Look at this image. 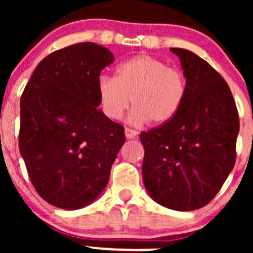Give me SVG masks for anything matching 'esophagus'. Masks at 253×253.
Here are the masks:
<instances>
[{
	"mask_svg": "<svg viewBox=\"0 0 253 253\" xmlns=\"http://www.w3.org/2000/svg\"><path fill=\"white\" fill-rule=\"evenodd\" d=\"M125 136H126V138H128V139L134 138V137L137 136V132L134 131V129H131V128H125Z\"/></svg>",
	"mask_w": 253,
	"mask_h": 253,
	"instance_id": "1",
	"label": "esophagus"
}]
</instances>
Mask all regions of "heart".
<instances>
[{"label": "heart", "instance_id": "1", "mask_svg": "<svg viewBox=\"0 0 253 253\" xmlns=\"http://www.w3.org/2000/svg\"><path fill=\"white\" fill-rule=\"evenodd\" d=\"M187 83L182 72L157 57L138 55L117 67L115 78L100 77L96 84L99 105L108 119L117 121L129 103L132 124L164 125L185 101Z\"/></svg>", "mask_w": 253, "mask_h": 253}]
</instances>
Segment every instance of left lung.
<instances>
[{"mask_svg":"<svg viewBox=\"0 0 253 253\" xmlns=\"http://www.w3.org/2000/svg\"><path fill=\"white\" fill-rule=\"evenodd\" d=\"M187 83L171 121L142 132L143 183L157 203L187 211L208 205L235 165L239 115L223 77L192 51L170 48Z\"/></svg>","mask_w":253,"mask_h":253,"instance_id":"1","label":"left lung"}]
</instances>
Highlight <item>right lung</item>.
Listing matches in <instances>:
<instances>
[{"label":"right lung","mask_w":253,"mask_h":253,"mask_svg":"<svg viewBox=\"0 0 253 253\" xmlns=\"http://www.w3.org/2000/svg\"><path fill=\"white\" fill-rule=\"evenodd\" d=\"M114 61L106 47L81 42L46 56L20 98L19 152L42 200L73 211L105 190L125 129L99 110L100 73Z\"/></svg>","instance_id":"add662e5"}]
</instances>
